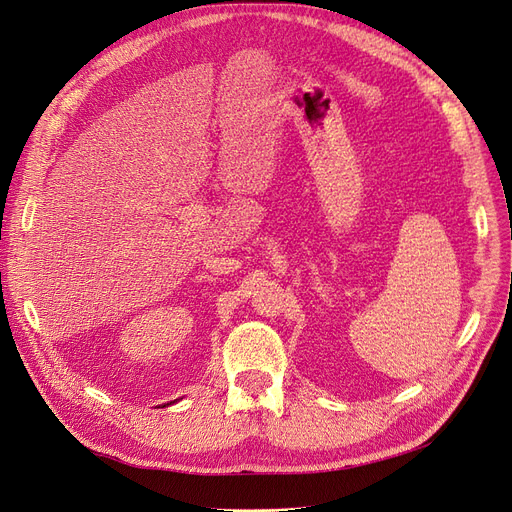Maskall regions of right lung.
<instances>
[{
  "label": "right lung",
  "instance_id": "right-lung-1",
  "mask_svg": "<svg viewBox=\"0 0 512 512\" xmlns=\"http://www.w3.org/2000/svg\"><path fill=\"white\" fill-rule=\"evenodd\" d=\"M173 402H177V399H173ZM173 402H169V404H165V406H171V404H173ZM165 406H163V408H165Z\"/></svg>",
  "mask_w": 512,
  "mask_h": 512
}]
</instances>
